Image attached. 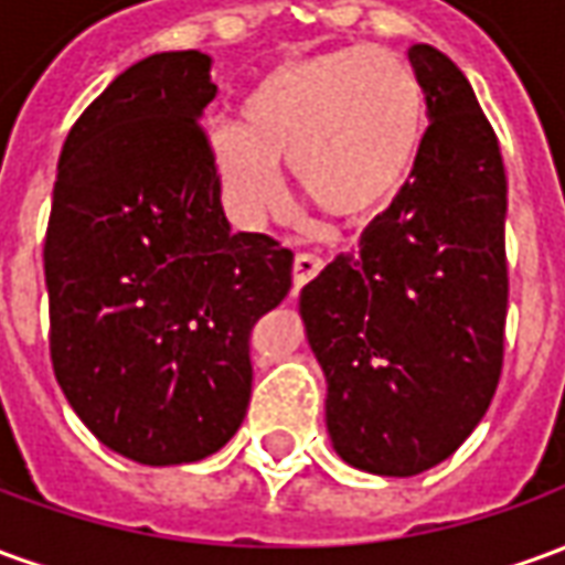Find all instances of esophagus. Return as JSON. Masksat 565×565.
I'll list each match as a JSON object with an SVG mask.
<instances>
[{"mask_svg":"<svg viewBox=\"0 0 565 565\" xmlns=\"http://www.w3.org/2000/svg\"><path fill=\"white\" fill-rule=\"evenodd\" d=\"M320 269H323V259L318 254H299L294 259V287L296 290H302L311 278H318Z\"/></svg>","mask_w":565,"mask_h":565,"instance_id":"esophagus-1","label":"esophagus"}]
</instances>
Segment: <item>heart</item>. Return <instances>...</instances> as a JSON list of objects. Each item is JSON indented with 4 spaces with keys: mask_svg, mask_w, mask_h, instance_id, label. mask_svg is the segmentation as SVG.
Masks as SVG:
<instances>
[{
    "mask_svg": "<svg viewBox=\"0 0 565 565\" xmlns=\"http://www.w3.org/2000/svg\"><path fill=\"white\" fill-rule=\"evenodd\" d=\"M426 93L387 47L354 44L269 68L242 103V124L211 129L209 157L226 209L254 226L281 202L278 162L332 217L384 209L424 145Z\"/></svg>",
    "mask_w": 565,
    "mask_h": 565,
    "instance_id": "b5f03b06",
    "label": "heart"
}]
</instances>
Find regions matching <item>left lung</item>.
I'll return each mask as SVG.
<instances>
[{
    "label": "left lung",
    "instance_id": "obj_1",
    "mask_svg": "<svg viewBox=\"0 0 565 565\" xmlns=\"http://www.w3.org/2000/svg\"><path fill=\"white\" fill-rule=\"evenodd\" d=\"M429 127L391 209L356 254L302 287L327 375L332 448L387 478L426 472L469 438L502 372L509 184L472 84L433 44L408 51Z\"/></svg>",
    "mask_w": 565,
    "mask_h": 565
}]
</instances>
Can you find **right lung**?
I'll use <instances>...</instances> for the list:
<instances>
[{"label":"right lung","mask_w":565,"mask_h":565,"mask_svg":"<svg viewBox=\"0 0 565 565\" xmlns=\"http://www.w3.org/2000/svg\"><path fill=\"white\" fill-rule=\"evenodd\" d=\"M211 56L129 66L75 120L44 238L51 360L93 436L145 466L205 460L250 403V330L294 250L233 233L199 124Z\"/></svg>","instance_id":"obj_1"}]
</instances>
